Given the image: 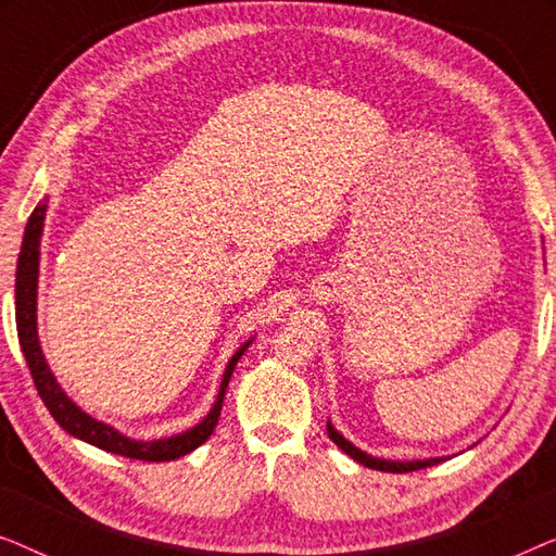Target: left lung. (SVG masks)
<instances>
[{
  "mask_svg": "<svg viewBox=\"0 0 556 556\" xmlns=\"http://www.w3.org/2000/svg\"><path fill=\"white\" fill-rule=\"evenodd\" d=\"M326 430H329V438L337 443L341 451H344L349 458H354L356 463H362V466L367 468H375V470H384V473H413V470H420V468H430L435 466V463H440L438 458H430V460H413V463H394V460H379V458H371V455L362 453L359 447H354L349 440H344L339 435L337 430H333V425L329 422L326 425Z\"/></svg>",
  "mask_w": 556,
  "mask_h": 556,
  "instance_id": "obj_1",
  "label": "left lung"
}]
</instances>
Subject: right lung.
I'll return each mask as SVG.
<instances>
[{"label": "right lung", "instance_id": "add662e5", "mask_svg": "<svg viewBox=\"0 0 556 556\" xmlns=\"http://www.w3.org/2000/svg\"><path fill=\"white\" fill-rule=\"evenodd\" d=\"M45 207L48 204H37L33 215L27 219L25 227V240H22V250L17 257V280H14V306H17V337L22 354H25L29 375H33L35 390L45 402V407L50 409V415L55 417L60 428L71 432V435L86 440V443L101 447V451L124 455V458H136L147 463H164L181 458V455L192 453L194 447H200L204 440L212 435V430L217 428L219 409H223L225 390L227 382H230V375L235 364L245 352L248 344L238 349V354L232 356L230 364H227L223 384H219V394L215 407L210 409V415L197 425V428L187 430L185 435H174L166 440H154V443H141V440H128L116 432L109 425L93 420V417L83 413L73 405L71 400L65 397V392L60 390V384L52 377V371L45 362L40 341H37V265H40V235H42V219H45Z\"/></svg>", "mask_w": 556, "mask_h": 556}]
</instances>
